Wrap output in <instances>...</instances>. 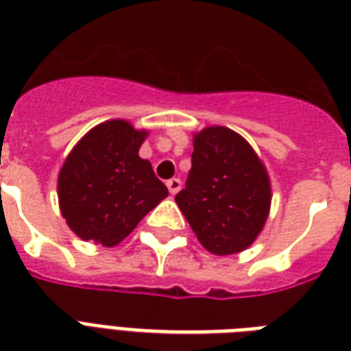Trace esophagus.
Masks as SVG:
<instances>
[{
    "label": "esophagus",
    "mask_w": 351,
    "mask_h": 351,
    "mask_svg": "<svg viewBox=\"0 0 351 351\" xmlns=\"http://www.w3.org/2000/svg\"><path fill=\"white\" fill-rule=\"evenodd\" d=\"M167 186H168V190H170V194L176 195L179 192V190H181V179H178V178L168 179Z\"/></svg>",
    "instance_id": "obj_1"
}]
</instances>
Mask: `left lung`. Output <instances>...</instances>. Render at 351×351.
Masks as SVG:
<instances>
[{"label": "left lung", "instance_id": "left-lung-1", "mask_svg": "<svg viewBox=\"0 0 351 351\" xmlns=\"http://www.w3.org/2000/svg\"><path fill=\"white\" fill-rule=\"evenodd\" d=\"M176 203L201 245L227 256L247 249L263 229L271 183L245 138L210 126L194 135L192 168Z\"/></svg>", "mask_w": 351, "mask_h": 351}]
</instances>
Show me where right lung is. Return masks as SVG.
<instances>
[{
    "label": "right lung",
    "mask_w": 351,
    "mask_h": 351,
    "mask_svg": "<svg viewBox=\"0 0 351 351\" xmlns=\"http://www.w3.org/2000/svg\"><path fill=\"white\" fill-rule=\"evenodd\" d=\"M146 135L115 119L89 130L67 156L58 176V203L82 240L121 243L168 195L150 161L138 157Z\"/></svg>",
    "instance_id": "1"
}]
</instances>
